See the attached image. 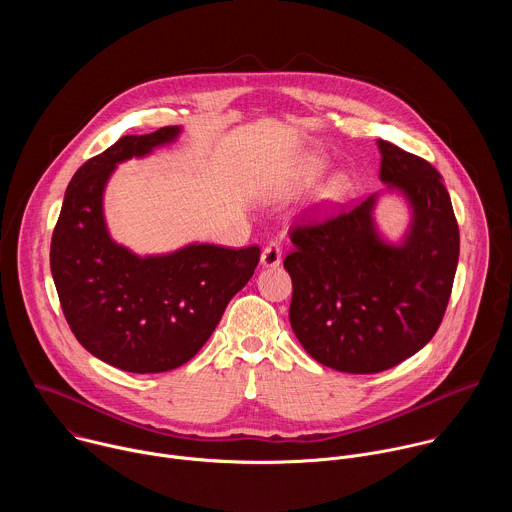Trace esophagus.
Returning a JSON list of instances; mask_svg holds the SVG:
<instances>
[{
  "label": "esophagus",
  "mask_w": 512,
  "mask_h": 512,
  "mask_svg": "<svg viewBox=\"0 0 512 512\" xmlns=\"http://www.w3.org/2000/svg\"><path fill=\"white\" fill-rule=\"evenodd\" d=\"M281 255H283L281 245L277 241H271L269 245H265V249L261 253L263 267H277L281 263Z\"/></svg>",
  "instance_id": "obj_1"
}]
</instances>
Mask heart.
Masks as SVG:
<instances>
[{"instance_id": "1", "label": "heart", "mask_w": 512, "mask_h": 512, "mask_svg": "<svg viewBox=\"0 0 512 512\" xmlns=\"http://www.w3.org/2000/svg\"><path fill=\"white\" fill-rule=\"evenodd\" d=\"M342 192V184L340 182H334L328 190H326V198H338Z\"/></svg>"}]
</instances>
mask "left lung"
Masks as SVG:
<instances>
[{
	"label": "left lung",
	"mask_w": 512,
	"mask_h": 512,
	"mask_svg": "<svg viewBox=\"0 0 512 512\" xmlns=\"http://www.w3.org/2000/svg\"><path fill=\"white\" fill-rule=\"evenodd\" d=\"M381 180L401 190L413 223L401 245L373 225L375 196L289 227L283 259L294 296L289 324L324 367L373 375L397 367L440 328L460 255L450 194L427 160L379 139Z\"/></svg>",
	"instance_id": "1"
}]
</instances>
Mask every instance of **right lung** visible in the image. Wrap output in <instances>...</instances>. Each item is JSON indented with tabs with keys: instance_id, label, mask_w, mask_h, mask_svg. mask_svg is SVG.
Returning <instances> with one entry per match:
<instances>
[{
	"instance_id": "add662e5",
	"label": "right lung",
	"mask_w": 512,
	"mask_h": 512,
	"mask_svg": "<svg viewBox=\"0 0 512 512\" xmlns=\"http://www.w3.org/2000/svg\"><path fill=\"white\" fill-rule=\"evenodd\" d=\"M180 127L123 135L72 176L50 243V269L62 314L97 358L127 373L182 367L210 338L225 308L253 277L257 245H188L137 257L111 241L103 190L115 166L170 143Z\"/></svg>"
}]
</instances>
